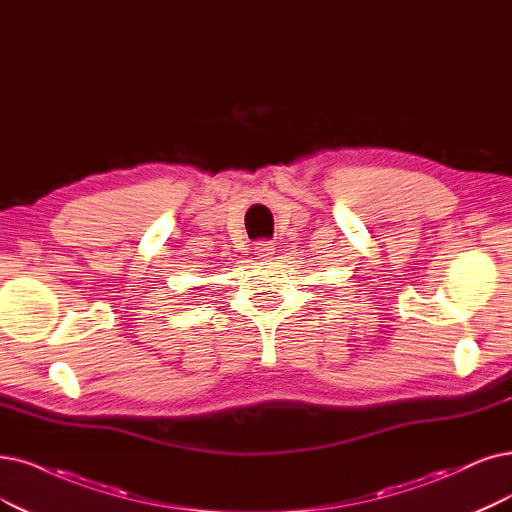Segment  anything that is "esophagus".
<instances>
[{"label": "esophagus", "instance_id": "34e87169", "mask_svg": "<svg viewBox=\"0 0 512 512\" xmlns=\"http://www.w3.org/2000/svg\"><path fill=\"white\" fill-rule=\"evenodd\" d=\"M253 253H255V259H272L276 253V242L274 240H259L253 246Z\"/></svg>", "mask_w": 512, "mask_h": 512}]
</instances>
